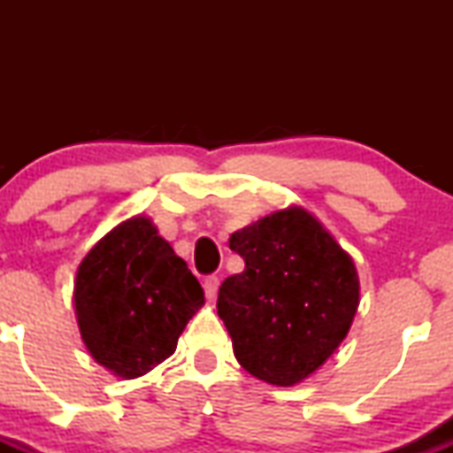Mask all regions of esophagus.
Listing matches in <instances>:
<instances>
[{
	"instance_id": "obj_1",
	"label": "esophagus",
	"mask_w": 453,
	"mask_h": 453,
	"mask_svg": "<svg viewBox=\"0 0 453 453\" xmlns=\"http://www.w3.org/2000/svg\"><path fill=\"white\" fill-rule=\"evenodd\" d=\"M204 292H206V298L215 300L217 292H219V277H215V274L206 277L204 279Z\"/></svg>"
}]
</instances>
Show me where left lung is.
Returning a JSON list of instances; mask_svg holds the SVG:
<instances>
[{
    "mask_svg": "<svg viewBox=\"0 0 453 453\" xmlns=\"http://www.w3.org/2000/svg\"><path fill=\"white\" fill-rule=\"evenodd\" d=\"M230 249L244 259V270L221 283L217 313L234 356L262 381L296 386L349 332L360 304L353 259L300 206L234 232Z\"/></svg>",
    "mask_w": 453,
    "mask_h": 453,
    "instance_id": "1",
    "label": "left lung"
}]
</instances>
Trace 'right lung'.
<instances>
[{
    "label": "right lung",
    "instance_id": "1",
    "mask_svg": "<svg viewBox=\"0 0 453 453\" xmlns=\"http://www.w3.org/2000/svg\"><path fill=\"white\" fill-rule=\"evenodd\" d=\"M202 304L197 279L142 215L108 232L76 273L82 341L93 360L123 379L147 375L173 356Z\"/></svg>",
    "mask_w": 453,
    "mask_h": 453
}]
</instances>
